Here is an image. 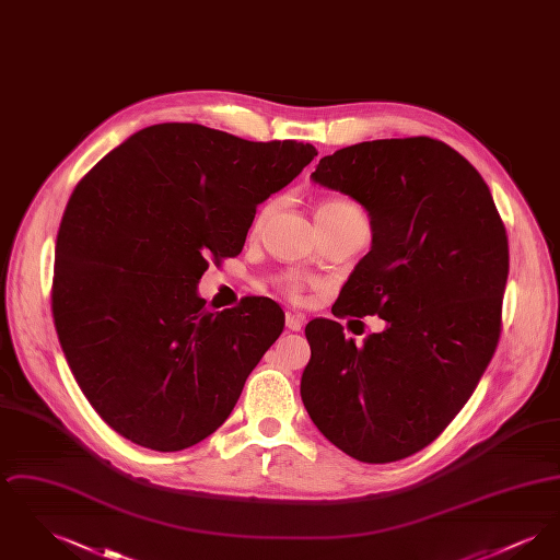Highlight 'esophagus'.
Segmentation results:
<instances>
[{
  "instance_id": "obj_1",
  "label": "esophagus",
  "mask_w": 560,
  "mask_h": 560,
  "mask_svg": "<svg viewBox=\"0 0 560 560\" xmlns=\"http://www.w3.org/2000/svg\"><path fill=\"white\" fill-rule=\"evenodd\" d=\"M285 327L290 331H300L304 327V317L302 315H295V313H288L285 315Z\"/></svg>"
}]
</instances>
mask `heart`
<instances>
[{"instance_id":"b5f03b06","label":"heart","mask_w":560,"mask_h":560,"mask_svg":"<svg viewBox=\"0 0 560 560\" xmlns=\"http://www.w3.org/2000/svg\"><path fill=\"white\" fill-rule=\"evenodd\" d=\"M272 210H275V201L265 203V206L260 208L258 215H256V220H254V226H260ZM320 213H359V210H357L352 203H348V201H325V203H320L319 210H317V215H320ZM279 283H281V288L290 293V295H293V298H298V295L302 293V290H304V279L298 277V275H285V277H281Z\"/></svg>"}]
</instances>
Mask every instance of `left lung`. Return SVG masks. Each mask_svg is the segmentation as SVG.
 Returning <instances> with one entry per match:
<instances>
[{
    "mask_svg": "<svg viewBox=\"0 0 560 560\" xmlns=\"http://www.w3.org/2000/svg\"><path fill=\"white\" fill-rule=\"evenodd\" d=\"M311 178L352 197L372 224V249L331 313L377 315L386 329L357 345L338 320H311L302 402L350 457L397 462L447 428L495 352L506 229L479 172L428 136L340 149Z\"/></svg>",
    "mask_w": 560,
    "mask_h": 560,
    "instance_id": "8db88e82",
    "label": "left lung"
}]
</instances>
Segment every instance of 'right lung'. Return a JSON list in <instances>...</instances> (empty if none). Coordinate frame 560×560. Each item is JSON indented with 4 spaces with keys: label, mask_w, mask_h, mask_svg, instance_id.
Wrapping results in <instances>:
<instances>
[{
    "label": "right lung",
    "mask_w": 560,
    "mask_h": 560,
    "mask_svg": "<svg viewBox=\"0 0 560 560\" xmlns=\"http://www.w3.org/2000/svg\"><path fill=\"white\" fill-rule=\"evenodd\" d=\"M315 155L295 140L158 124L81 178L56 240L54 325L81 393L115 432L180 452L231 416L285 315L256 295L206 311L197 283L210 258L241 254L258 203Z\"/></svg>",
    "instance_id": "1"
}]
</instances>
